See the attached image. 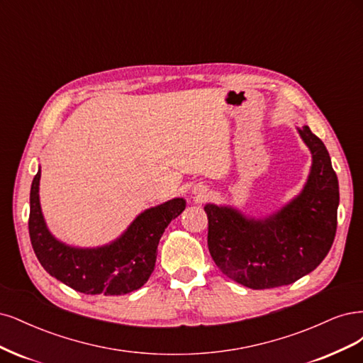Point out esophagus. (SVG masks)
<instances>
[{
	"mask_svg": "<svg viewBox=\"0 0 363 363\" xmlns=\"http://www.w3.org/2000/svg\"><path fill=\"white\" fill-rule=\"evenodd\" d=\"M208 193H209V190H208L206 185H202V184L194 185L193 194H194V197L197 199V201H203V199L208 196Z\"/></svg>",
	"mask_w": 363,
	"mask_h": 363,
	"instance_id": "obj_1",
	"label": "esophagus"
}]
</instances>
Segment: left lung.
Instances as JSON below:
<instances>
[{
    "instance_id": "obj_1",
    "label": "left lung",
    "mask_w": 363,
    "mask_h": 363,
    "mask_svg": "<svg viewBox=\"0 0 363 363\" xmlns=\"http://www.w3.org/2000/svg\"><path fill=\"white\" fill-rule=\"evenodd\" d=\"M312 155L301 191L261 218L230 205L206 203L208 249L221 273L252 289L294 284L329 253L339 205V184L330 155L309 126L297 128Z\"/></svg>"
}]
</instances>
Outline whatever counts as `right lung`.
Returning <instances> with one entry per match:
<instances>
[{"mask_svg": "<svg viewBox=\"0 0 363 363\" xmlns=\"http://www.w3.org/2000/svg\"><path fill=\"white\" fill-rule=\"evenodd\" d=\"M40 167L31 184L28 230L33 250L52 277L90 296H123L142 288L154 272L162 232L185 209V199L145 209L121 237L98 247H75L57 240L42 214Z\"/></svg>", "mask_w": 363, "mask_h": 363, "instance_id": "right-lung-1", "label": "right lung"}]
</instances>
